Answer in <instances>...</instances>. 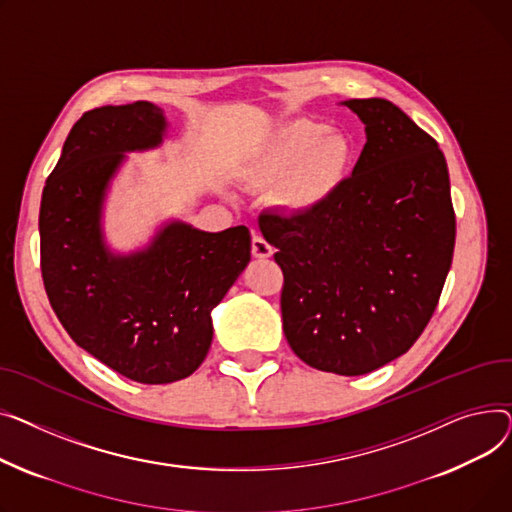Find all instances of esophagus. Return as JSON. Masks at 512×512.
I'll return each mask as SVG.
<instances>
[{
	"instance_id": "34e87169",
	"label": "esophagus",
	"mask_w": 512,
	"mask_h": 512,
	"mask_svg": "<svg viewBox=\"0 0 512 512\" xmlns=\"http://www.w3.org/2000/svg\"><path fill=\"white\" fill-rule=\"evenodd\" d=\"M252 256L260 258V260L270 258V256H273V246H270L262 235H254L252 237Z\"/></svg>"
}]
</instances>
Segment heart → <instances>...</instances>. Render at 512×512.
Returning a JSON list of instances; mask_svg holds the SVG:
<instances>
[{"label": "heart", "mask_w": 512, "mask_h": 512, "mask_svg": "<svg viewBox=\"0 0 512 512\" xmlns=\"http://www.w3.org/2000/svg\"><path fill=\"white\" fill-rule=\"evenodd\" d=\"M353 163L345 134L312 119H297L256 146L246 161L250 184L277 186V202L291 213H314L337 194Z\"/></svg>", "instance_id": "heart-1"}]
</instances>
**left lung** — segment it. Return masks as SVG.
<instances>
[{
	"instance_id": "8db88e82",
	"label": "left lung",
	"mask_w": 512,
	"mask_h": 512,
	"mask_svg": "<svg viewBox=\"0 0 512 512\" xmlns=\"http://www.w3.org/2000/svg\"><path fill=\"white\" fill-rule=\"evenodd\" d=\"M366 124L351 177L314 213L266 210L258 225L283 270L281 314L308 366L362 376L424 333L455 250L438 142L386 99L343 101Z\"/></svg>"
}]
</instances>
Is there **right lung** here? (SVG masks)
Returning a JSON list of instances; mask_svg holds the SVG:
<instances>
[{
	"label": "right lung",
	"mask_w": 512,
	"mask_h": 512,
	"mask_svg": "<svg viewBox=\"0 0 512 512\" xmlns=\"http://www.w3.org/2000/svg\"><path fill=\"white\" fill-rule=\"evenodd\" d=\"M167 122L148 103L86 111L70 130L41 198V275L76 345L134 382L188 378L213 341L210 312L250 262L244 225L208 233L173 221L146 250L103 242L109 179L128 150L155 148Z\"/></svg>",
	"instance_id": "right-lung-1"
}]
</instances>
